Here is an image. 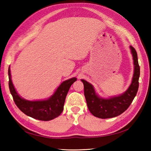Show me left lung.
I'll return each instance as SVG.
<instances>
[{
  "instance_id": "obj_1",
  "label": "left lung",
  "mask_w": 151,
  "mask_h": 151,
  "mask_svg": "<svg viewBox=\"0 0 151 151\" xmlns=\"http://www.w3.org/2000/svg\"><path fill=\"white\" fill-rule=\"evenodd\" d=\"M134 63V74L132 83L123 94L109 99H103L97 95L93 86L82 79L84 93L88 109L93 115L100 119H109L121 114L131 105L139 89L140 66L136 50L131 46Z\"/></svg>"
}]
</instances>
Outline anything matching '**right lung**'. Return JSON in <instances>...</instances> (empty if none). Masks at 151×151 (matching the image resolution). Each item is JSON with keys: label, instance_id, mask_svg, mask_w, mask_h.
I'll use <instances>...</instances> for the list:
<instances>
[{"label": "right lung", "instance_id": "obj_1", "mask_svg": "<svg viewBox=\"0 0 151 151\" xmlns=\"http://www.w3.org/2000/svg\"><path fill=\"white\" fill-rule=\"evenodd\" d=\"M9 86L16 105L27 116L40 121H50L62 113L65 99L70 86L76 81L72 78L60 84L49 99L43 101H27L20 97L15 90L11 80V70L9 68Z\"/></svg>", "mask_w": 151, "mask_h": 151}]
</instances>
